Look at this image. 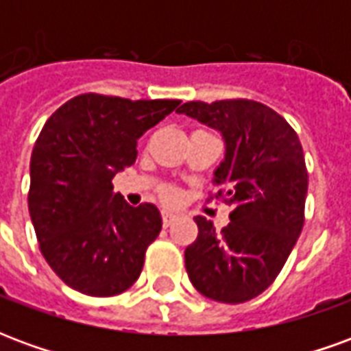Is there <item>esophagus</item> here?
I'll return each mask as SVG.
<instances>
[{"label": "esophagus", "mask_w": 351, "mask_h": 351, "mask_svg": "<svg viewBox=\"0 0 351 351\" xmlns=\"http://www.w3.org/2000/svg\"><path fill=\"white\" fill-rule=\"evenodd\" d=\"M176 218H178L176 214L167 213V210H165V213H161V220H163V228H169V226H173V223H175Z\"/></svg>", "instance_id": "34e87169"}]
</instances>
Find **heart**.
Returning a JSON list of instances; mask_svg holds the SVG:
<instances>
[{"instance_id": "heart-1", "label": "heart", "mask_w": 351, "mask_h": 351, "mask_svg": "<svg viewBox=\"0 0 351 351\" xmlns=\"http://www.w3.org/2000/svg\"><path fill=\"white\" fill-rule=\"evenodd\" d=\"M161 199L165 201V203H176L178 201V191L175 188H163L161 190Z\"/></svg>"}]
</instances>
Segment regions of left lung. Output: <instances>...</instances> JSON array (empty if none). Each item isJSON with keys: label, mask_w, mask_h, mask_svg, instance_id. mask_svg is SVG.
I'll use <instances>...</instances> for the list:
<instances>
[{"label": "left lung", "mask_w": 351, "mask_h": 351, "mask_svg": "<svg viewBox=\"0 0 351 351\" xmlns=\"http://www.w3.org/2000/svg\"><path fill=\"white\" fill-rule=\"evenodd\" d=\"M178 112L221 131L226 160L213 197L231 206L221 231L195 218L197 239L184 252L188 276L213 301H250L276 280L302 231L308 173L301 141L259 101H188Z\"/></svg>", "instance_id": "1"}]
</instances>
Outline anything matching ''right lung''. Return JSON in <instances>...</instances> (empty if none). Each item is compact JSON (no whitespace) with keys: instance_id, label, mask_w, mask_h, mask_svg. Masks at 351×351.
I'll return each mask as SVG.
<instances>
[{"instance_id":"obj_1","label":"right lung","mask_w":351,"mask_h":351,"mask_svg":"<svg viewBox=\"0 0 351 351\" xmlns=\"http://www.w3.org/2000/svg\"><path fill=\"white\" fill-rule=\"evenodd\" d=\"M180 105L82 93L43 125L29 161L27 208L39 250L73 289L112 297L135 284L161 231L152 203L130 206L112 191L137 160V138Z\"/></svg>"}]
</instances>
